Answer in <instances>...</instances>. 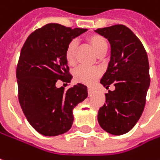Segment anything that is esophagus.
<instances>
[{"label": "esophagus", "instance_id": "1", "mask_svg": "<svg viewBox=\"0 0 160 160\" xmlns=\"http://www.w3.org/2000/svg\"><path fill=\"white\" fill-rule=\"evenodd\" d=\"M92 93H94V88L89 87V88H88V94H89V95H91Z\"/></svg>", "mask_w": 160, "mask_h": 160}]
</instances>
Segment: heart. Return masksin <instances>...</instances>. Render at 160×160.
I'll return each mask as SVG.
<instances>
[{
	"mask_svg": "<svg viewBox=\"0 0 160 160\" xmlns=\"http://www.w3.org/2000/svg\"><path fill=\"white\" fill-rule=\"evenodd\" d=\"M87 42L97 55L100 53L106 52L108 50V42L103 36H101L99 34H92V35L88 36ZM75 50H76L75 42L73 41V42H69L65 49V52H64L65 60L69 64L74 63ZM74 74V79L76 82H79V83H82L85 85H92L96 82V80L100 75V71L97 68L79 66L78 68L75 69Z\"/></svg>",
	"mask_w": 160,
	"mask_h": 160,
	"instance_id": "heart-1",
	"label": "heart"
}]
</instances>
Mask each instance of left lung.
I'll return each instance as SVG.
<instances>
[{"mask_svg": "<svg viewBox=\"0 0 160 160\" xmlns=\"http://www.w3.org/2000/svg\"><path fill=\"white\" fill-rule=\"evenodd\" d=\"M108 40L110 61L100 83L115 90L106 94L97 120L109 134L119 136L130 131L140 118L150 85L149 63L142 42L130 29L122 24L95 30Z\"/></svg>", "mask_w": 160, "mask_h": 160, "instance_id": "left-lung-1", "label": "left lung"}]
</instances>
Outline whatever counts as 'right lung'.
I'll return each instance as SVG.
<instances>
[{"instance_id": "1", "label": "right lung", "mask_w": 160, "mask_h": 160, "mask_svg": "<svg viewBox=\"0 0 160 160\" xmlns=\"http://www.w3.org/2000/svg\"><path fill=\"white\" fill-rule=\"evenodd\" d=\"M86 31L48 23L32 32L21 50L16 69L19 102L30 125L41 135L55 137L68 131L73 110L88 96L86 86L80 83L66 91L55 86L57 80L71 82L65 49Z\"/></svg>"}]
</instances>
